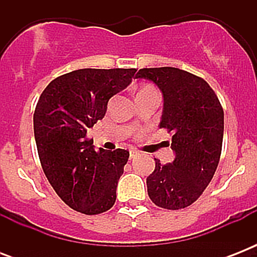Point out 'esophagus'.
<instances>
[{
  "mask_svg": "<svg viewBox=\"0 0 257 257\" xmlns=\"http://www.w3.org/2000/svg\"><path fill=\"white\" fill-rule=\"evenodd\" d=\"M137 155H139V152H137L136 149H131V151H129V157H131V159H135Z\"/></svg>",
  "mask_w": 257,
  "mask_h": 257,
  "instance_id": "esophagus-1",
  "label": "esophagus"
}]
</instances>
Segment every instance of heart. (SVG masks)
<instances>
[{
  "instance_id": "obj_1",
  "label": "heart",
  "mask_w": 257,
  "mask_h": 257,
  "mask_svg": "<svg viewBox=\"0 0 257 257\" xmlns=\"http://www.w3.org/2000/svg\"><path fill=\"white\" fill-rule=\"evenodd\" d=\"M144 89H145V88H144Z\"/></svg>"
}]
</instances>
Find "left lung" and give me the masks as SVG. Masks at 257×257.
Here are the masks:
<instances>
[{
	"label": "left lung",
	"mask_w": 257,
	"mask_h": 257,
	"mask_svg": "<svg viewBox=\"0 0 257 257\" xmlns=\"http://www.w3.org/2000/svg\"><path fill=\"white\" fill-rule=\"evenodd\" d=\"M136 78L155 82L164 97L160 128L172 136L175 160L147 177L148 195L157 207L181 209L199 199L219 165L224 135V110L205 80L185 70L144 68Z\"/></svg>",
	"instance_id": "left-lung-1"
}]
</instances>
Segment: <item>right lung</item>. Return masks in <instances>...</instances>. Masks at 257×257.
I'll list each match as a JSON object with an SVG mask.
<instances>
[{"instance_id": "1", "label": "right lung", "mask_w": 257, "mask_h": 257, "mask_svg": "<svg viewBox=\"0 0 257 257\" xmlns=\"http://www.w3.org/2000/svg\"><path fill=\"white\" fill-rule=\"evenodd\" d=\"M135 73L120 68L73 70L54 78L38 98L33 116L38 157L50 185L74 211L98 215L116 201L129 152L94 151L86 133Z\"/></svg>"}]
</instances>
